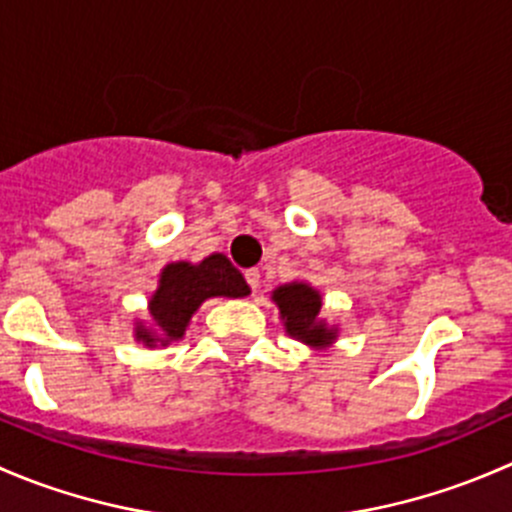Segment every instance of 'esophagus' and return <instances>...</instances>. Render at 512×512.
<instances>
[{"label": "esophagus", "instance_id": "34e87169", "mask_svg": "<svg viewBox=\"0 0 512 512\" xmlns=\"http://www.w3.org/2000/svg\"><path fill=\"white\" fill-rule=\"evenodd\" d=\"M245 280H247V285H250L252 292H257V289H260V270H257V267L247 270Z\"/></svg>", "mask_w": 512, "mask_h": 512}]
</instances>
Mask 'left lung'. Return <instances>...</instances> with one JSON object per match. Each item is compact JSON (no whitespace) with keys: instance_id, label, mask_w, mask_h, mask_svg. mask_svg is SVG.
Returning <instances> with one entry per match:
<instances>
[{"instance_id":"1","label":"left lung","mask_w":512,"mask_h":512,"mask_svg":"<svg viewBox=\"0 0 512 512\" xmlns=\"http://www.w3.org/2000/svg\"><path fill=\"white\" fill-rule=\"evenodd\" d=\"M272 299L280 307L285 327L292 337L302 339L307 344H329L334 339V334H337L334 329L324 327V322L319 319L322 297L309 285L292 282V285L275 289Z\"/></svg>"}]
</instances>
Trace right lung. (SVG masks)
Here are the masks:
<instances>
[{
	"label": "right lung",
	"mask_w": 512,
	"mask_h": 512,
	"mask_svg": "<svg viewBox=\"0 0 512 512\" xmlns=\"http://www.w3.org/2000/svg\"><path fill=\"white\" fill-rule=\"evenodd\" d=\"M245 277L225 255L205 257L200 265L173 262L160 275V287L151 297L153 329L138 327L136 337L148 347L173 342L185 334L190 317L208 297H245Z\"/></svg>",
	"instance_id": "1"
}]
</instances>
